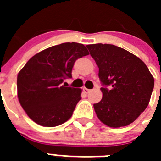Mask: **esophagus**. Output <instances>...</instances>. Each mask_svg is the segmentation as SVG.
I'll list each match as a JSON object with an SVG mask.
<instances>
[{
    "label": "esophagus",
    "mask_w": 161,
    "mask_h": 161,
    "mask_svg": "<svg viewBox=\"0 0 161 161\" xmlns=\"http://www.w3.org/2000/svg\"><path fill=\"white\" fill-rule=\"evenodd\" d=\"M83 90H84V92H85V93H89V92H90V89H87V88H84L83 89Z\"/></svg>",
    "instance_id": "34e87169"
}]
</instances>
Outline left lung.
Returning a JSON list of instances; mask_svg holds the SVG:
<instances>
[{"mask_svg":"<svg viewBox=\"0 0 161 161\" xmlns=\"http://www.w3.org/2000/svg\"><path fill=\"white\" fill-rule=\"evenodd\" d=\"M86 47L99 68L103 86L102 100L93 104L97 116L109 127L130 124L148 106L153 75L141 59L123 48L102 43Z\"/></svg>","mask_w":161,"mask_h":161,"instance_id":"left-lung-1","label":"left lung"}]
</instances>
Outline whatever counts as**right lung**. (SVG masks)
<instances>
[{
  "mask_svg": "<svg viewBox=\"0 0 161 161\" xmlns=\"http://www.w3.org/2000/svg\"><path fill=\"white\" fill-rule=\"evenodd\" d=\"M89 54L83 44L64 42L28 60L18 73L17 87L18 100L30 119L42 126L53 127L72 117L81 98V89L62 83L72 77L75 61Z\"/></svg>",
  "mask_w": 161,
  "mask_h": 161,
  "instance_id": "add662e5",
  "label": "right lung"
}]
</instances>
